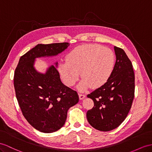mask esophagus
<instances>
[{
	"label": "esophagus",
	"instance_id": "34e87169",
	"mask_svg": "<svg viewBox=\"0 0 152 152\" xmlns=\"http://www.w3.org/2000/svg\"><path fill=\"white\" fill-rule=\"evenodd\" d=\"M79 98L80 100H82L83 99L85 98V96L84 94H79Z\"/></svg>",
	"mask_w": 152,
	"mask_h": 152
}]
</instances>
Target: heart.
Returning a JSON list of instances; mask_svg holds the SVG:
<instances>
[{"instance_id": "1", "label": "heart", "mask_w": 152, "mask_h": 152, "mask_svg": "<svg viewBox=\"0 0 152 152\" xmlns=\"http://www.w3.org/2000/svg\"><path fill=\"white\" fill-rule=\"evenodd\" d=\"M115 62V54L110 49L98 44H85L70 51L66 61L58 65V70L68 87L76 83L80 72L82 80L77 88L84 92L91 86L96 88L105 84L113 72Z\"/></svg>"}]
</instances>
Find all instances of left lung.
<instances>
[{"label": "left lung", "instance_id": "8db88e82", "mask_svg": "<svg viewBox=\"0 0 152 152\" xmlns=\"http://www.w3.org/2000/svg\"><path fill=\"white\" fill-rule=\"evenodd\" d=\"M116 61L107 82L87 95L94 105L87 112L88 122L95 129L108 132L118 127L129 112L135 91L132 62L124 50L114 46Z\"/></svg>", "mask_w": 152, "mask_h": 152}]
</instances>
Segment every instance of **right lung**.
I'll list each match as a JSON object with an SVG mask.
<instances>
[{
	"instance_id": "obj_1",
	"label": "right lung",
	"mask_w": 152,
	"mask_h": 152,
	"mask_svg": "<svg viewBox=\"0 0 152 152\" xmlns=\"http://www.w3.org/2000/svg\"><path fill=\"white\" fill-rule=\"evenodd\" d=\"M67 42L38 44L22 56L14 75L15 94L22 114L33 128L52 133L63 126L67 111L79 102L77 93L61 81L55 66L45 73L34 67L37 58L55 56L69 46Z\"/></svg>"
}]
</instances>
